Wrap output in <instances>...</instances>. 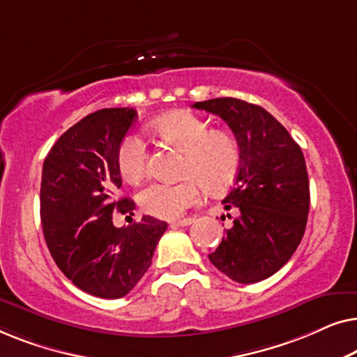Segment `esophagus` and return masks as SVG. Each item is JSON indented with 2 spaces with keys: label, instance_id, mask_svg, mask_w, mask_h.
Returning <instances> with one entry per match:
<instances>
[{
  "label": "esophagus",
  "instance_id": "34e87169",
  "mask_svg": "<svg viewBox=\"0 0 357 357\" xmlns=\"http://www.w3.org/2000/svg\"><path fill=\"white\" fill-rule=\"evenodd\" d=\"M193 221H195V219H192V218L180 219V221L170 222V226H172V227H187V226H190V224H193Z\"/></svg>",
  "mask_w": 357,
  "mask_h": 357
}]
</instances>
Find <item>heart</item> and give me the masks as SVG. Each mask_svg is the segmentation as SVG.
Returning a JSON list of instances; mask_svg holds the SVG:
<instances>
[{
    "label": "heart",
    "instance_id": "b5f03b06",
    "mask_svg": "<svg viewBox=\"0 0 357 357\" xmlns=\"http://www.w3.org/2000/svg\"><path fill=\"white\" fill-rule=\"evenodd\" d=\"M151 131L178 153V183H151L138 195L144 213L159 219L183 216L202 199V185L218 193L231 187L241 169V146L231 133L211 130L202 116L187 110L170 112L151 123ZM148 149L138 136L128 135L116 151V167L126 182H138L146 172Z\"/></svg>",
    "mask_w": 357,
    "mask_h": 357
}]
</instances>
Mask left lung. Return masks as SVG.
Returning <instances> with one entry per match:
<instances>
[{"label":"left lung","instance_id":"8db88e82","mask_svg":"<svg viewBox=\"0 0 357 357\" xmlns=\"http://www.w3.org/2000/svg\"><path fill=\"white\" fill-rule=\"evenodd\" d=\"M226 121L241 146V169L222 199L238 216L209 261L231 280L252 284L286 265L304 237L310 206L301 146L260 105L234 97L193 104Z\"/></svg>","mask_w":357,"mask_h":357}]
</instances>
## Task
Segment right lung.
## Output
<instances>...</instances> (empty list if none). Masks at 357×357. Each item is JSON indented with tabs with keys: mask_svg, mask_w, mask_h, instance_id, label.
<instances>
[{
	"mask_svg": "<svg viewBox=\"0 0 357 357\" xmlns=\"http://www.w3.org/2000/svg\"><path fill=\"white\" fill-rule=\"evenodd\" d=\"M136 110L102 109L65 131L42 170L40 219L47 247L73 284L102 299L128 294L148 271L167 222L143 216L115 227L112 214H133L135 202L116 198V151Z\"/></svg>",
	"mask_w": 357,
	"mask_h": 357,
	"instance_id": "1",
	"label": "right lung"
}]
</instances>
